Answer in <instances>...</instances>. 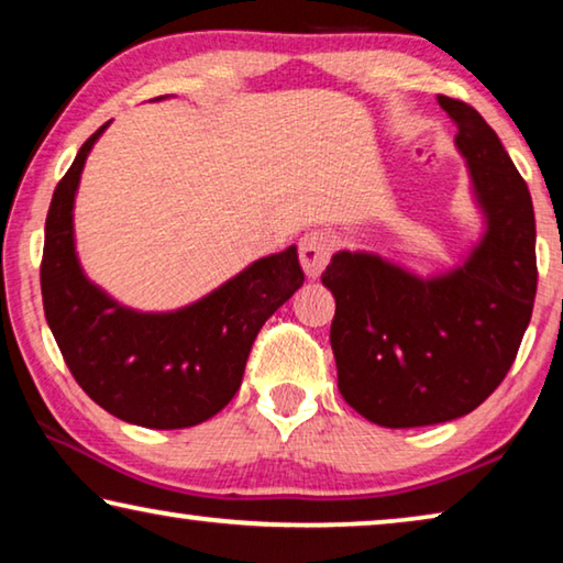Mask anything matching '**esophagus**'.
I'll return each instance as SVG.
<instances>
[{
    "instance_id": "34e87169",
    "label": "esophagus",
    "mask_w": 563,
    "mask_h": 563,
    "mask_svg": "<svg viewBox=\"0 0 563 563\" xmlns=\"http://www.w3.org/2000/svg\"><path fill=\"white\" fill-rule=\"evenodd\" d=\"M333 253V240L325 232H308L298 245L300 265L310 280H316L323 273V267L329 265Z\"/></svg>"
}]
</instances>
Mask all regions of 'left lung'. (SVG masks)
I'll return each instance as SVG.
<instances>
[{
  "label": "left lung",
  "mask_w": 563,
  "mask_h": 563,
  "mask_svg": "<svg viewBox=\"0 0 563 563\" xmlns=\"http://www.w3.org/2000/svg\"><path fill=\"white\" fill-rule=\"evenodd\" d=\"M457 125L477 240L448 271L419 275L372 250H339L331 349L341 397L401 430L465 417L506 379L536 298V217L526 181L483 115L440 96Z\"/></svg>",
  "instance_id": "8db88e82"
}]
</instances>
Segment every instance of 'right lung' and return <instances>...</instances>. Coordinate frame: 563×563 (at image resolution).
Returning <instances> with one entry per match:
<instances>
[{"label": "right lung", "instance_id": "add662e5", "mask_svg": "<svg viewBox=\"0 0 563 563\" xmlns=\"http://www.w3.org/2000/svg\"><path fill=\"white\" fill-rule=\"evenodd\" d=\"M108 125L80 146L49 201L40 267L47 325L75 382L106 412L148 430L195 427L230 405L257 331L303 285L298 247L255 260L189 306H123L88 278L75 250L80 176Z\"/></svg>", "mask_w": 563, "mask_h": 563}]
</instances>
